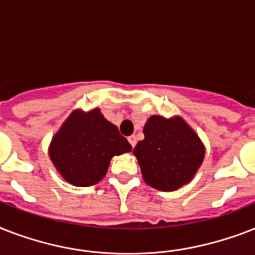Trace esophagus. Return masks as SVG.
<instances>
[{"instance_id":"34e87169","label":"esophagus","mask_w":255,"mask_h":255,"mask_svg":"<svg viewBox=\"0 0 255 255\" xmlns=\"http://www.w3.org/2000/svg\"><path fill=\"white\" fill-rule=\"evenodd\" d=\"M128 141H129V144H131L132 147H135L136 145V136H129V137H128Z\"/></svg>"}]
</instances>
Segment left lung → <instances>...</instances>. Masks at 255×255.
Instances as JSON below:
<instances>
[{
  "mask_svg": "<svg viewBox=\"0 0 255 255\" xmlns=\"http://www.w3.org/2000/svg\"><path fill=\"white\" fill-rule=\"evenodd\" d=\"M143 132L133 155L144 181L163 192L189 184L205 157V145L193 128L181 116L152 115Z\"/></svg>",
  "mask_w": 255,
  "mask_h": 255,
  "instance_id": "8db88e82",
  "label": "left lung"
}]
</instances>
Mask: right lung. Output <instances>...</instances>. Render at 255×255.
Returning a JSON list of instances; mask_svg holds the SVG:
<instances>
[{"mask_svg":"<svg viewBox=\"0 0 255 255\" xmlns=\"http://www.w3.org/2000/svg\"><path fill=\"white\" fill-rule=\"evenodd\" d=\"M131 149V144L99 108L91 111L77 108L53 136L49 156L65 181L90 186L106 176L114 156Z\"/></svg>","mask_w":255,"mask_h":255,"instance_id":"1","label":"right lung"}]
</instances>
